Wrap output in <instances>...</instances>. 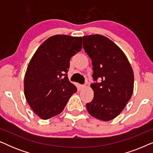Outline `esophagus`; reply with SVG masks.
<instances>
[{
  "mask_svg": "<svg viewBox=\"0 0 153 153\" xmlns=\"http://www.w3.org/2000/svg\"><path fill=\"white\" fill-rule=\"evenodd\" d=\"M85 88H86V85H85V84H84V85H80V88L81 90L85 89Z\"/></svg>",
  "mask_w": 153,
  "mask_h": 153,
  "instance_id": "1",
  "label": "esophagus"
}]
</instances>
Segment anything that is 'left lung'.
Listing matches in <instances>:
<instances>
[{
    "mask_svg": "<svg viewBox=\"0 0 153 153\" xmlns=\"http://www.w3.org/2000/svg\"><path fill=\"white\" fill-rule=\"evenodd\" d=\"M83 49L92 60L93 100L86 104L89 114L102 121H109L122 112L134 91L132 68L120 47L104 35L83 37Z\"/></svg>",
    "mask_w": 153,
    "mask_h": 153,
    "instance_id": "8db88e82",
    "label": "left lung"
}]
</instances>
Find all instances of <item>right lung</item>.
I'll list each match as a JSON object with an SVG mask.
<instances>
[{"label": "right lung", "instance_id": "1", "mask_svg": "<svg viewBox=\"0 0 153 153\" xmlns=\"http://www.w3.org/2000/svg\"><path fill=\"white\" fill-rule=\"evenodd\" d=\"M82 37H49L31 58L24 76V95L32 110L47 120L63 111L76 93L68 77L70 58L82 49Z\"/></svg>", "mask_w": 153, "mask_h": 153}]
</instances>
